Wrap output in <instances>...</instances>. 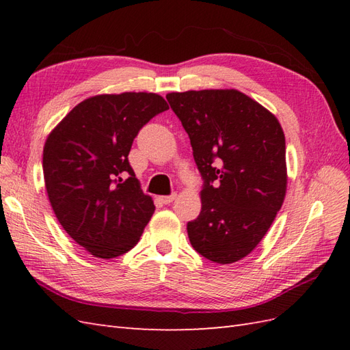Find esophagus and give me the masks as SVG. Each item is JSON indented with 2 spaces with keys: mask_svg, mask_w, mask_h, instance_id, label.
<instances>
[{
  "mask_svg": "<svg viewBox=\"0 0 350 350\" xmlns=\"http://www.w3.org/2000/svg\"><path fill=\"white\" fill-rule=\"evenodd\" d=\"M159 200H161V202H162L163 204H170V203H173L174 200H176V194H171V196H163V197H159Z\"/></svg>",
  "mask_w": 350,
  "mask_h": 350,
  "instance_id": "1",
  "label": "esophagus"
}]
</instances>
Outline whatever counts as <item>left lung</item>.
<instances>
[{"instance_id": "left-lung-1", "label": "left lung", "mask_w": 350, "mask_h": 350, "mask_svg": "<svg viewBox=\"0 0 350 350\" xmlns=\"http://www.w3.org/2000/svg\"><path fill=\"white\" fill-rule=\"evenodd\" d=\"M202 174V212L189 242L213 263L247 257L284 202L286 138L277 117L237 90L170 93Z\"/></svg>"}]
</instances>
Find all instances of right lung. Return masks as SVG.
Returning <instances> with one entry per match:
<instances>
[{
	"instance_id": "right-lung-1",
	"label": "right lung",
	"mask_w": 350,
	"mask_h": 350,
	"mask_svg": "<svg viewBox=\"0 0 350 350\" xmlns=\"http://www.w3.org/2000/svg\"><path fill=\"white\" fill-rule=\"evenodd\" d=\"M168 109L154 93L99 94L78 103L43 148L44 187L58 222L94 257L135 247L154 212L128 154L139 129Z\"/></svg>"
}]
</instances>
